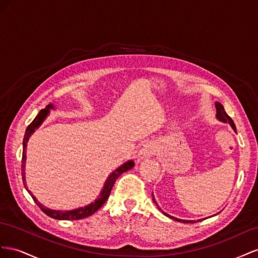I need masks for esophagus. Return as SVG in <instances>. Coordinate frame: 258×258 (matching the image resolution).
I'll return each instance as SVG.
<instances>
[{"label":"esophagus","instance_id":"obj_1","mask_svg":"<svg viewBox=\"0 0 258 258\" xmlns=\"http://www.w3.org/2000/svg\"><path fill=\"white\" fill-rule=\"evenodd\" d=\"M153 153H154L153 147L150 144H146L144 145L143 148L139 150L137 154V161H143L147 158H150Z\"/></svg>","mask_w":258,"mask_h":258}]
</instances>
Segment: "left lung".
I'll return each mask as SVG.
<instances>
[{"mask_svg": "<svg viewBox=\"0 0 258 258\" xmlns=\"http://www.w3.org/2000/svg\"><path fill=\"white\" fill-rule=\"evenodd\" d=\"M215 107H216V117H217V119H218L220 122L229 123V124H230V126H231V127L233 128V131L235 132V125H234V123H233V121H232L231 117L226 113V111H225V109H224L223 105H222V104H219V102H216V104H215ZM153 201H154V199H153ZM154 203H156V201H154ZM163 214H164V215H166V216H168L170 218H172V219H174V220H178V222H181V223H196L195 220L178 219V218H176V217H173V216H171V215L166 214V213H164V212H163ZM199 220H202V219H199ZM199 220H197V222H199Z\"/></svg>", "mask_w": 258, "mask_h": 258, "instance_id": "obj_1", "label": "left lung"}]
</instances>
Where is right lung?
I'll use <instances>...</instances> for the list:
<instances>
[{
  "label": "right lung",
  "instance_id": "add662e5",
  "mask_svg": "<svg viewBox=\"0 0 258 258\" xmlns=\"http://www.w3.org/2000/svg\"><path fill=\"white\" fill-rule=\"evenodd\" d=\"M50 109H55L53 104H49L48 106H46V108L42 109L41 111L39 112V114L35 116V119L30 124L28 125V127L26 130V134H25L24 142H23V146H24L23 159H21V175H23L24 185H25L27 191L29 192V195L32 197L33 201L36 204H38V207L44 213H45L47 216H49L51 218H55V219H61V220H78V219H82V218H85V217H88V216L93 215L95 212L98 211L102 207V204H104L107 201V199H108L110 192H111V189H112V187L114 185L115 180L117 179V177H119V176L122 173L131 170V168L134 166V161L130 160L127 162H125L124 164H122L120 167H117L115 171H113L111 174H110L108 176V178H107V180L105 182L104 188H102L99 197L94 202H92L91 204L86 205V207L79 208V209L71 210V211H56V210H50V209H48L46 207H44L42 203H40L38 200H36V198L33 196V194L27 187L26 175H25V165H26V158H27L26 157V149H27V144H28V141H29V137H30L33 134V132L40 126V125L43 123L44 120L46 119V116L48 115Z\"/></svg>",
  "mask_w": 258,
  "mask_h": 258
}]
</instances>
